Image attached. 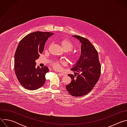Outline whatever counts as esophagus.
Segmentation results:
<instances>
[{
    "label": "esophagus",
    "instance_id": "34e87169",
    "mask_svg": "<svg viewBox=\"0 0 127 127\" xmlns=\"http://www.w3.org/2000/svg\"><path fill=\"white\" fill-rule=\"evenodd\" d=\"M59 75H61V76H66V73H62V72H59Z\"/></svg>",
    "mask_w": 127,
    "mask_h": 127
}]
</instances>
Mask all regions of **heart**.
<instances>
[{
	"mask_svg": "<svg viewBox=\"0 0 127 127\" xmlns=\"http://www.w3.org/2000/svg\"><path fill=\"white\" fill-rule=\"evenodd\" d=\"M60 45L62 47V48L65 51H71L72 49L73 48V44L68 39H62L60 41ZM70 56H71V57L73 59H75L76 58V56L75 55H74L73 54H72L71 53H70ZM60 63H61L62 64H64L65 62L64 61H61ZM53 66L54 67L56 68V69H59L60 67V63L58 62H54L53 63Z\"/></svg>",
	"mask_w": 127,
	"mask_h": 127,
	"instance_id": "1",
	"label": "heart"
}]
</instances>
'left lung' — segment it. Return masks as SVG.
I'll use <instances>...</instances> for the list:
<instances>
[{
    "mask_svg": "<svg viewBox=\"0 0 127 127\" xmlns=\"http://www.w3.org/2000/svg\"><path fill=\"white\" fill-rule=\"evenodd\" d=\"M81 43V55L71 69L74 74H68L72 79L66 88L72 96H82L90 92L98 81L100 75L98 54L90 41L79 35H72Z\"/></svg>",
    "mask_w": 127,
    "mask_h": 127,
    "instance_id": "left-lung-1",
    "label": "left lung"
}]
</instances>
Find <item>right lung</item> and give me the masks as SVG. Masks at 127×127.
Returning a JSON list of instances; mask_svg holds the SVG:
<instances>
[{
	"instance_id": "right-lung-1",
	"label": "right lung",
	"mask_w": 127,
	"mask_h": 127,
	"mask_svg": "<svg viewBox=\"0 0 127 127\" xmlns=\"http://www.w3.org/2000/svg\"><path fill=\"white\" fill-rule=\"evenodd\" d=\"M53 34L33 32L27 35L18 45L14 54V71L21 85L27 89H39L46 81L45 75L49 68L37 67L35 61L43 52L48 39Z\"/></svg>"
}]
</instances>
